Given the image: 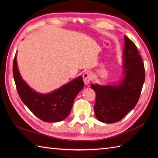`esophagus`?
<instances>
[{"instance_id": "obj_1", "label": "esophagus", "mask_w": 158, "mask_h": 158, "mask_svg": "<svg viewBox=\"0 0 158 158\" xmlns=\"http://www.w3.org/2000/svg\"><path fill=\"white\" fill-rule=\"evenodd\" d=\"M83 81H84L85 84L88 85L90 83V81H91V79H92L91 74H90V73H89V72H85L83 75Z\"/></svg>"}]
</instances>
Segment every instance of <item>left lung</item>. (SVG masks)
<instances>
[{
    "instance_id": "obj_1",
    "label": "left lung",
    "mask_w": 158,
    "mask_h": 158,
    "mask_svg": "<svg viewBox=\"0 0 158 158\" xmlns=\"http://www.w3.org/2000/svg\"><path fill=\"white\" fill-rule=\"evenodd\" d=\"M123 72L113 84H92L96 92L95 115L100 122L112 123L122 120L138 102L144 81L145 68L135 43L124 35Z\"/></svg>"
}]
</instances>
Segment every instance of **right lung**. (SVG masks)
Listing matches in <instances>:
<instances>
[{
	"instance_id": "right-lung-1",
	"label": "right lung",
	"mask_w": 158,
	"mask_h": 158,
	"mask_svg": "<svg viewBox=\"0 0 158 158\" xmlns=\"http://www.w3.org/2000/svg\"><path fill=\"white\" fill-rule=\"evenodd\" d=\"M13 74L18 94L24 105L36 117L45 122H59L70 113L74 100L84 87L81 76L73 79L48 94L35 91L23 79L17 62V52Z\"/></svg>"
}]
</instances>
